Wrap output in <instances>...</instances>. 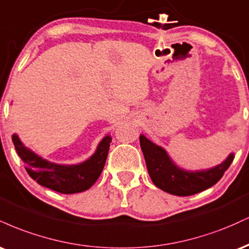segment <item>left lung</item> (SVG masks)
<instances>
[{
    "label": "left lung",
    "instance_id": "left-lung-1",
    "mask_svg": "<svg viewBox=\"0 0 249 249\" xmlns=\"http://www.w3.org/2000/svg\"><path fill=\"white\" fill-rule=\"evenodd\" d=\"M146 167L153 184L173 196H187L201 192L215 185L224 176L234 159L231 153L227 159L218 166L206 171H185L171 160L164 148L148 141L145 136L139 138Z\"/></svg>",
    "mask_w": 249,
    "mask_h": 249
}]
</instances>
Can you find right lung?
I'll use <instances>...</instances> for the list:
<instances>
[{
  "label": "right lung",
  "instance_id": "right-lung-1",
  "mask_svg": "<svg viewBox=\"0 0 249 249\" xmlns=\"http://www.w3.org/2000/svg\"><path fill=\"white\" fill-rule=\"evenodd\" d=\"M111 141V137L107 136L88 160L78 165L67 166L41 158L25 147L16 134L13 136L16 152L23 160L25 170L31 178L42 186L64 194L84 192L95 184L104 168Z\"/></svg>",
  "mask_w": 249,
  "mask_h": 249
}]
</instances>
